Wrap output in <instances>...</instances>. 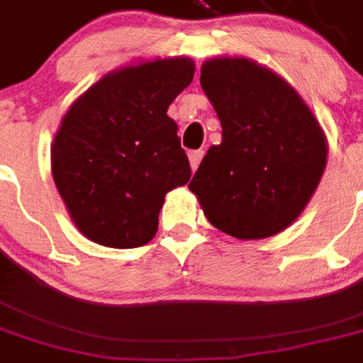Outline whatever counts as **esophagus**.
I'll use <instances>...</instances> for the list:
<instances>
[{"mask_svg": "<svg viewBox=\"0 0 363 363\" xmlns=\"http://www.w3.org/2000/svg\"><path fill=\"white\" fill-rule=\"evenodd\" d=\"M204 157V150H196V151H190L189 159H190V167H192V171H196L198 165H200V161Z\"/></svg>", "mask_w": 363, "mask_h": 363, "instance_id": "34e87169", "label": "esophagus"}]
</instances>
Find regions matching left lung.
Listing matches in <instances>:
<instances>
[{
	"instance_id": "obj_1",
	"label": "left lung",
	"mask_w": 363,
	"mask_h": 363,
	"mask_svg": "<svg viewBox=\"0 0 363 363\" xmlns=\"http://www.w3.org/2000/svg\"><path fill=\"white\" fill-rule=\"evenodd\" d=\"M200 85L221 122L189 189L206 218L237 239H264L296 220L327 163L309 106L281 77L247 58H216Z\"/></svg>"
}]
</instances>
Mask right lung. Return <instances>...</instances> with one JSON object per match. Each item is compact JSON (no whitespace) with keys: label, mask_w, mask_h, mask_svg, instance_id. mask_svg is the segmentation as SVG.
Returning <instances> with one entry per match:
<instances>
[{"label":"right lung","mask_w":363,"mask_h":363,"mask_svg":"<svg viewBox=\"0 0 363 363\" xmlns=\"http://www.w3.org/2000/svg\"><path fill=\"white\" fill-rule=\"evenodd\" d=\"M192 77L189 58L122 67L66 112L52 143V174L87 239L134 249L155 235L165 194L192 174L179 128L167 116Z\"/></svg>","instance_id":"right-lung-1"}]
</instances>
